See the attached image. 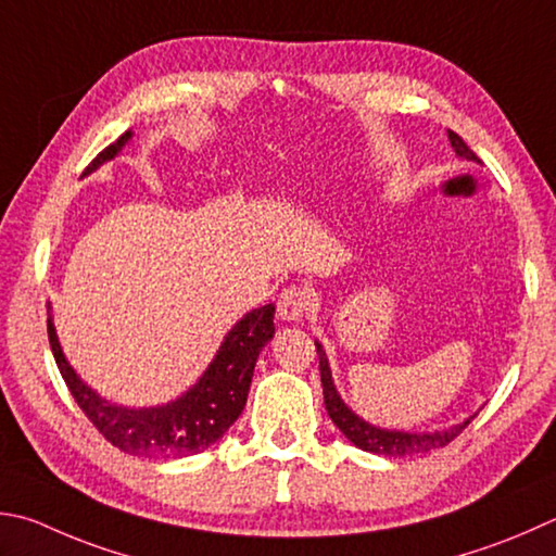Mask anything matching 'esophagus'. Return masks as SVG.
Instances as JSON below:
<instances>
[{"label": "esophagus", "instance_id": "34e87169", "mask_svg": "<svg viewBox=\"0 0 556 556\" xmlns=\"http://www.w3.org/2000/svg\"><path fill=\"white\" fill-rule=\"evenodd\" d=\"M308 308V294L304 287H287L277 301V316L281 320H299Z\"/></svg>", "mask_w": 556, "mask_h": 556}]
</instances>
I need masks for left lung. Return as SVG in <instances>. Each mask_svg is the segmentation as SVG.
<instances>
[{
  "instance_id": "8db88e82",
  "label": "left lung",
  "mask_w": 556,
  "mask_h": 556,
  "mask_svg": "<svg viewBox=\"0 0 556 556\" xmlns=\"http://www.w3.org/2000/svg\"><path fill=\"white\" fill-rule=\"evenodd\" d=\"M447 138L454 148V153H457V157L471 160V163H481L477 153H473V150L464 143V140L454 134V130H447ZM316 352L320 359L323 401H326L328 416L332 422H336L342 435L352 442V445L365 450V452L383 454V457H413V454H426L430 450L445 447L447 442L457 438L459 432L473 420V416H477V413H473V416H469L464 422H457V426L445 428V430H435V432H406V430L377 428V426H371V422H367L365 418H359L357 413L348 408V403L340 399L336 381H332V375H330L328 355L318 340H316Z\"/></svg>"
}]
</instances>
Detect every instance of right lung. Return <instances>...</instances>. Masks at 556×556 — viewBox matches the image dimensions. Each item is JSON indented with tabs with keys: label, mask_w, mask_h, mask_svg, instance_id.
Wrapping results in <instances>:
<instances>
[{
	"label": "right lung",
	"mask_w": 556,
	"mask_h": 556,
	"mask_svg": "<svg viewBox=\"0 0 556 556\" xmlns=\"http://www.w3.org/2000/svg\"><path fill=\"white\" fill-rule=\"evenodd\" d=\"M130 136L134 134L126 130L116 143L104 148L85 175L114 160ZM271 338H275V304L252 308L228 330L216 357L211 359L194 387L163 406L130 408L99 396L92 387H87L77 377V371L70 367L63 355L53 316L48 313L50 350H53L55 365L77 406L85 410V416L111 445L134 454V457L148 459L189 457V454L208 450L224 438L245 408L255 362Z\"/></svg>",
	"instance_id": "1"
}]
</instances>
